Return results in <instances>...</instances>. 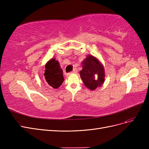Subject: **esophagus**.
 <instances>
[{"label": "esophagus", "mask_w": 149, "mask_h": 149, "mask_svg": "<svg viewBox=\"0 0 149 149\" xmlns=\"http://www.w3.org/2000/svg\"><path fill=\"white\" fill-rule=\"evenodd\" d=\"M78 72V70H77V69L76 68H74V69H73V71H72V73H76Z\"/></svg>", "instance_id": "34e87169"}]
</instances>
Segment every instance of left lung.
<instances>
[{"label":"left lung","mask_w":149,"mask_h":149,"mask_svg":"<svg viewBox=\"0 0 149 149\" xmlns=\"http://www.w3.org/2000/svg\"><path fill=\"white\" fill-rule=\"evenodd\" d=\"M82 65L83 69L79 74L85 86L90 90L101 86L105 80L104 69L101 63L89 55L82 61Z\"/></svg>","instance_id":"obj_1"}]
</instances>
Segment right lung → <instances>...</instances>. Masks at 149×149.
<instances>
[{"mask_svg":"<svg viewBox=\"0 0 149 149\" xmlns=\"http://www.w3.org/2000/svg\"><path fill=\"white\" fill-rule=\"evenodd\" d=\"M44 76L47 84L54 89H57L64 81L63 70L55 58L49 60L45 65Z\"/></svg>","mask_w":149,"mask_h":149,"instance_id":"1","label":"right lung"}]
</instances>
